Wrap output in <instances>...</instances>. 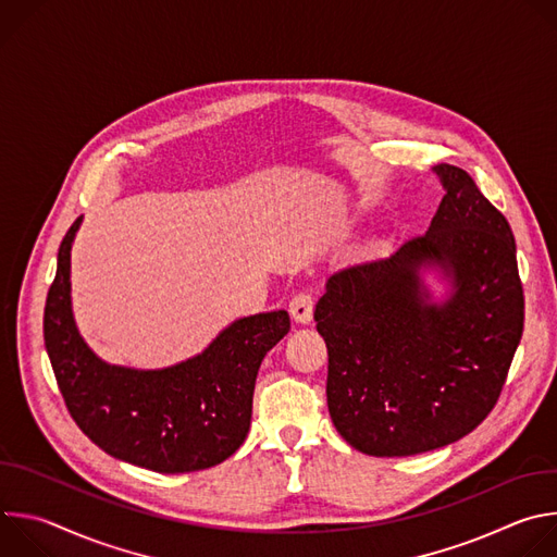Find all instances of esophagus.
I'll list each match as a JSON object with an SVG mask.
<instances>
[{
	"label": "esophagus",
	"instance_id": "1",
	"mask_svg": "<svg viewBox=\"0 0 557 557\" xmlns=\"http://www.w3.org/2000/svg\"><path fill=\"white\" fill-rule=\"evenodd\" d=\"M312 295L308 293H299L290 299L288 304V310H290V317L297 322V324H310L312 322Z\"/></svg>",
	"mask_w": 557,
	"mask_h": 557
}]
</instances>
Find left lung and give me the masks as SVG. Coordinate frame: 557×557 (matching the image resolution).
<instances>
[{"label": "left lung", "instance_id": "1", "mask_svg": "<svg viewBox=\"0 0 557 557\" xmlns=\"http://www.w3.org/2000/svg\"><path fill=\"white\" fill-rule=\"evenodd\" d=\"M425 235L333 273L314 306L329 348V412L368 456H414L479 428L522 337L524 297L507 218L454 165ZM446 284L436 298L424 275Z\"/></svg>", "mask_w": 557, "mask_h": 557}]
</instances>
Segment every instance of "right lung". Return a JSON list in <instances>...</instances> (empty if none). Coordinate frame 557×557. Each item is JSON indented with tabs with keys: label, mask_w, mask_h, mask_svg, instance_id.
<instances>
[{
	"label": "right lung",
	"mask_w": 557,
	"mask_h": 557,
	"mask_svg": "<svg viewBox=\"0 0 557 557\" xmlns=\"http://www.w3.org/2000/svg\"><path fill=\"white\" fill-rule=\"evenodd\" d=\"M82 226L65 233L44 310L46 350L63 401L82 432L110 456L185 473L226 460L249 434L262 359L290 331L286 310L231 322L198 355L156 370L103 361L72 314L70 251Z\"/></svg>",
	"instance_id": "1"
}]
</instances>
